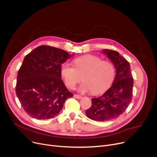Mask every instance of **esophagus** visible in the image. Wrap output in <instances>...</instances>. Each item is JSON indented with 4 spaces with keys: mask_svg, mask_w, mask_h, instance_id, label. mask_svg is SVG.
<instances>
[{
    "mask_svg": "<svg viewBox=\"0 0 157 157\" xmlns=\"http://www.w3.org/2000/svg\"><path fill=\"white\" fill-rule=\"evenodd\" d=\"M74 97H75V98H78V99H80V98H82V96H81L79 95H77V94H74Z\"/></svg>",
    "mask_w": 157,
    "mask_h": 157,
    "instance_id": "34e87169",
    "label": "esophagus"
}]
</instances>
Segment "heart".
<instances>
[{"mask_svg": "<svg viewBox=\"0 0 157 157\" xmlns=\"http://www.w3.org/2000/svg\"><path fill=\"white\" fill-rule=\"evenodd\" d=\"M74 67L67 63L61 65L60 74L65 85L73 89L81 79L84 81L78 90L80 92L91 91L95 95L106 91L115 78V68L109 61L102 60L93 55L81 56L73 60Z\"/></svg>", "mask_w": 157, "mask_h": 157, "instance_id": "b5f03b06", "label": "heart"}]
</instances>
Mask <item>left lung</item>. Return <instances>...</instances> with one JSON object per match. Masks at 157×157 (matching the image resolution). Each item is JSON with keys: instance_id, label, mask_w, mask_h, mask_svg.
<instances>
[{"instance_id": "obj_1", "label": "left lung", "mask_w": 157, "mask_h": 157, "mask_svg": "<svg viewBox=\"0 0 157 157\" xmlns=\"http://www.w3.org/2000/svg\"><path fill=\"white\" fill-rule=\"evenodd\" d=\"M116 69V76L110 88L101 96L92 98V106L85 112L94 121H107L119 117L128 108L132 98L134 79L129 62L118 52L104 49Z\"/></svg>"}]
</instances>
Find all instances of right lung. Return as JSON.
I'll return each instance as SVG.
<instances>
[{
    "label": "right lung",
    "instance_id": "1",
    "mask_svg": "<svg viewBox=\"0 0 157 157\" xmlns=\"http://www.w3.org/2000/svg\"><path fill=\"white\" fill-rule=\"evenodd\" d=\"M62 49L40 46L24 58L18 71L16 94L29 115L37 120L57 116L73 94L61 79V65L71 56Z\"/></svg>",
    "mask_w": 157,
    "mask_h": 157
}]
</instances>
